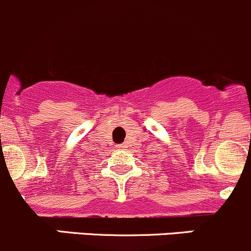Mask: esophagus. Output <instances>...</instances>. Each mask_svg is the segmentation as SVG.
<instances>
[{
  "label": "esophagus",
  "instance_id": "obj_1",
  "mask_svg": "<svg viewBox=\"0 0 251 251\" xmlns=\"http://www.w3.org/2000/svg\"><path fill=\"white\" fill-rule=\"evenodd\" d=\"M116 148H118V149H125V148H126V144H120V145H117V146H116Z\"/></svg>",
  "mask_w": 251,
  "mask_h": 251
}]
</instances>
